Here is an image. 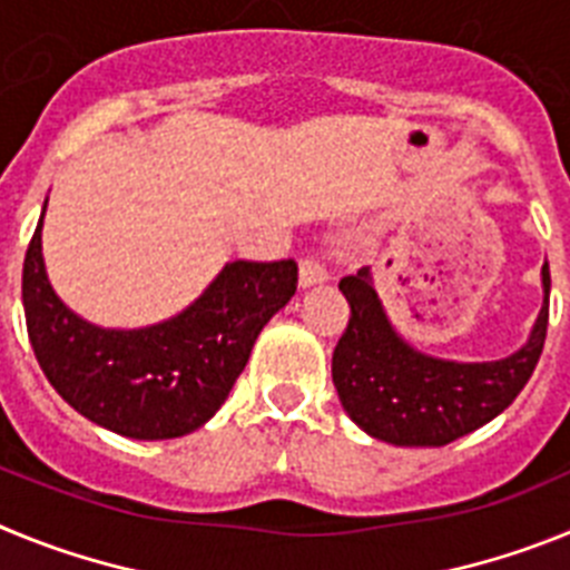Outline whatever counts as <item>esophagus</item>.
<instances>
[{
  "mask_svg": "<svg viewBox=\"0 0 570 570\" xmlns=\"http://www.w3.org/2000/svg\"><path fill=\"white\" fill-rule=\"evenodd\" d=\"M328 279V268L322 265L320 256H302L299 262V285L302 288H311L316 282Z\"/></svg>",
  "mask_w": 570,
  "mask_h": 570,
  "instance_id": "34e87169",
  "label": "esophagus"
}]
</instances>
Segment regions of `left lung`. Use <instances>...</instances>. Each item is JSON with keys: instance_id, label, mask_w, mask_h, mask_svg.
Here are the masks:
<instances>
[{"instance_id": "obj_1", "label": "left lung", "mask_w": 570, "mask_h": 570, "mask_svg": "<svg viewBox=\"0 0 570 570\" xmlns=\"http://www.w3.org/2000/svg\"><path fill=\"white\" fill-rule=\"evenodd\" d=\"M340 291L351 316L331 362L336 394L365 434L391 445L440 448L500 416L531 380L546 345L548 265L531 336L517 354L493 362H451L414 351L391 328L367 268L340 279Z\"/></svg>"}]
</instances>
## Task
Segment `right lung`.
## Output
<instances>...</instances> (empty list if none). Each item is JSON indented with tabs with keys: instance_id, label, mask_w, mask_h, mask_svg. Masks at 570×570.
Returning a JSON list of instances; mask_svg holds the SVG:
<instances>
[{
	"instance_id": "obj_1",
	"label": "right lung",
	"mask_w": 570,
	"mask_h": 570,
	"mask_svg": "<svg viewBox=\"0 0 570 570\" xmlns=\"http://www.w3.org/2000/svg\"><path fill=\"white\" fill-rule=\"evenodd\" d=\"M296 279L294 259H236L174 320L99 328L50 288L39 219L22 268L24 322L39 367L70 407L130 440H174L223 407L259 331L296 294Z\"/></svg>"
}]
</instances>
